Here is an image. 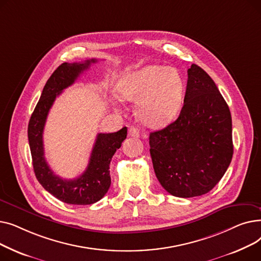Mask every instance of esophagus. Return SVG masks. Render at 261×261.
I'll return each instance as SVG.
<instances>
[{
    "label": "esophagus",
    "instance_id": "1",
    "mask_svg": "<svg viewBox=\"0 0 261 261\" xmlns=\"http://www.w3.org/2000/svg\"><path fill=\"white\" fill-rule=\"evenodd\" d=\"M128 134H129V136H131V138H135V139H139L140 135H141L139 129L135 128V127H131L128 131Z\"/></svg>",
    "mask_w": 261,
    "mask_h": 261
}]
</instances>
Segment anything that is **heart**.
Instances as JSON below:
<instances>
[{"instance_id":"b5f03b06","label":"heart","mask_w":261,"mask_h":261,"mask_svg":"<svg viewBox=\"0 0 261 261\" xmlns=\"http://www.w3.org/2000/svg\"><path fill=\"white\" fill-rule=\"evenodd\" d=\"M183 79L173 67L148 65L123 75L117 85L122 99L138 102V116L151 128L168 125L182 105Z\"/></svg>"}]
</instances>
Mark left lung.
Here are the masks:
<instances>
[{
	"mask_svg": "<svg viewBox=\"0 0 261 261\" xmlns=\"http://www.w3.org/2000/svg\"><path fill=\"white\" fill-rule=\"evenodd\" d=\"M179 117L149 136L161 185L174 197L207 194L222 179L234 149L228 106L214 80L191 64Z\"/></svg>",
	"mask_w": 261,
	"mask_h": 261,
	"instance_id": "8db88e82",
	"label": "left lung"
}]
</instances>
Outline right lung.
Returning a JSON list of instances; mask_svg holds the SVG:
<instances>
[{
    "label": "right lung",
    "instance_id": "right-lung-1",
    "mask_svg": "<svg viewBox=\"0 0 261 261\" xmlns=\"http://www.w3.org/2000/svg\"><path fill=\"white\" fill-rule=\"evenodd\" d=\"M96 61L91 59L85 62H64L59 65L44 86L29 123L27 133L37 180L50 195L67 204H93L107 194L111 185L110 162L127 138V127L114 133H98L87 169L72 180L62 179L55 174L44 158L43 130L49 109L57 96L72 86L80 74Z\"/></svg>",
    "mask_w": 261,
    "mask_h": 261
}]
</instances>
